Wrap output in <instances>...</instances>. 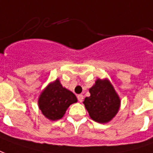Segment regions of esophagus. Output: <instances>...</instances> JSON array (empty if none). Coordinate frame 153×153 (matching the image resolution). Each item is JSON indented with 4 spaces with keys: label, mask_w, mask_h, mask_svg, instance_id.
<instances>
[{
    "label": "esophagus",
    "mask_w": 153,
    "mask_h": 153,
    "mask_svg": "<svg viewBox=\"0 0 153 153\" xmlns=\"http://www.w3.org/2000/svg\"><path fill=\"white\" fill-rule=\"evenodd\" d=\"M83 98H84V97H83V95L80 94L77 96V99H78V102H82L83 101Z\"/></svg>",
    "instance_id": "obj_1"
}]
</instances>
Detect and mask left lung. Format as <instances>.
<instances>
[{
	"label": "left lung",
	"instance_id": "1",
	"mask_svg": "<svg viewBox=\"0 0 153 153\" xmlns=\"http://www.w3.org/2000/svg\"><path fill=\"white\" fill-rule=\"evenodd\" d=\"M91 96L84 105L93 121L99 123L110 122L118 112L121 101L114 87L107 79H97L89 89Z\"/></svg>",
	"mask_w": 153,
	"mask_h": 153
}]
</instances>
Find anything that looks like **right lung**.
<instances>
[{
    "label": "right lung",
    "mask_w": 153,
    "mask_h": 153,
    "mask_svg": "<svg viewBox=\"0 0 153 153\" xmlns=\"http://www.w3.org/2000/svg\"><path fill=\"white\" fill-rule=\"evenodd\" d=\"M76 102L74 93L63 87L59 79H56L42 91L39 97L38 106L46 118L56 121L62 117L70 105Z\"/></svg>",
    "instance_id": "right-lung-1"
}]
</instances>
